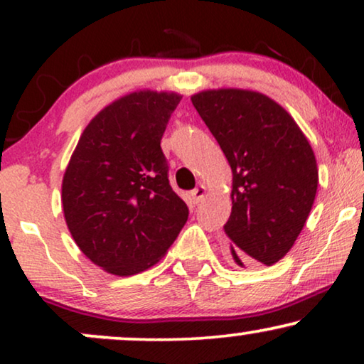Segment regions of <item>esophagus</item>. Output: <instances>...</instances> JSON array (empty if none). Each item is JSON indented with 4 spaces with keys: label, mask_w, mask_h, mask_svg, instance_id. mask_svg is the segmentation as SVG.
I'll use <instances>...</instances> for the list:
<instances>
[{
    "label": "esophagus",
    "mask_w": 364,
    "mask_h": 364,
    "mask_svg": "<svg viewBox=\"0 0 364 364\" xmlns=\"http://www.w3.org/2000/svg\"><path fill=\"white\" fill-rule=\"evenodd\" d=\"M191 196H192V198H193V202H200L202 198H203V196H205V187H203V186L196 187V188H193V191L191 192Z\"/></svg>",
    "instance_id": "34e87169"
}]
</instances>
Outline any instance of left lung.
<instances>
[{"instance_id":"left-lung-1","label":"left lung","mask_w":364,"mask_h":364,"mask_svg":"<svg viewBox=\"0 0 364 364\" xmlns=\"http://www.w3.org/2000/svg\"><path fill=\"white\" fill-rule=\"evenodd\" d=\"M192 104L232 167V213L223 230L233 260L270 267L290 252L315 202L310 142L290 114L260 92L202 91Z\"/></svg>"}]
</instances>
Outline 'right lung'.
Wrapping results in <instances>:
<instances>
[{
	"label": "right lung",
	"mask_w": 364,
	"mask_h": 364,
	"mask_svg": "<svg viewBox=\"0 0 364 364\" xmlns=\"http://www.w3.org/2000/svg\"><path fill=\"white\" fill-rule=\"evenodd\" d=\"M182 96L139 91L104 107L79 139L63 178V210L81 252L112 275L147 270L186 225L161 141Z\"/></svg>",
	"instance_id": "obj_1"
}]
</instances>
